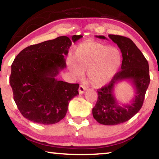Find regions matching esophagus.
<instances>
[{
	"label": "esophagus",
	"mask_w": 159,
	"mask_h": 159,
	"mask_svg": "<svg viewBox=\"0 0 159 159\" xmlns=\"http://www.w3.org/2000/svg\"><path fill=\"white\" fill-rule=\"evenodd\" d=\"M86 89H87V88H86L85 86H84L83 85H80L79 88V94H83V93L85 92V90Z\"/></svg>",
	"instance_id": "obj_1"
}]
</instances>
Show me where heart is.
<instances>
[{"label":"heart","mask_w":159,"mask_h":159,"mask_svg":"<svg viewBox=\"0 0 159 159\" xmlns=\"http://www.w3.org/2000/svg\"><path fill=\"white\" fill-rule=\"evenodd\" d=\"M74 64L70 69L80 76L87 71L88 81L99 88L109 83L122 64L121 52L116 48L95 42L80 44L74 52Z\"/></svg>","instance_id":"1"}]
</instances>
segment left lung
<instances>
[{"label": "left lung", "instance_id": "obj_1", "mask_svg": "<svg viewBox=\"0 0 159 159\" xmlns=\"http://www.w3.org/2000/svg\"><path fill=\"white\" fill-rule=\"evenodd\" d=\"M107 39L104 36H95ZM122 53L121 70L117 72L108 85L98 90V99L93 109V116L102 125H114L124 123L133 117L142 108L146 91L150 83L149 64L139 48L127 37L109 34ZM128 80L136 90V95L130 104L119 106L113 95L116 83Z\"/></svg>", "mask_w": 159, "mask_h": 159}]
</instances>
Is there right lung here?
I'll list each match as a JSON object with an SVG mask.
<instances>
[{"label": "right lung", "mask_w": 159, "mask_h": 159, "mask_svg": "<svg viewBox=\"0 0 159 159\" xmlns=\"http://www.w3.org/2000/svg\"><path fill=\"white\" fill-rule=\"evenodd\" d=\"M83 36L74 35L26 47L11 66L10 84L18 109L24 117L36 123L55 124L63 119L69 102L79 95L78 83L58 80L55 77L66 68L64 56L71 41Z\"/></svg>", "instance_id": "obj_1"}]
</instances>
